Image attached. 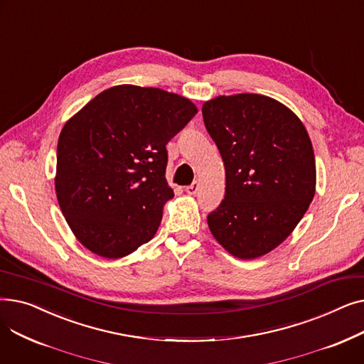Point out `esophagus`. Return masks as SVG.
I'll list each match as a JSON object with an SVG mask.
<instances>
[{
  "mask_svg": "<svg viewBox=\"0 0 364 364\" xmlns=\"http://www.w3.org/2000/svg\"><path fill=\"white\" fill-rule=\"evenodd\" d=\"M198 190H199V183H198V181H195L192 186H187V187H186V193L193 196V195H196V193H198Z\"/></svg>",
  "mask_w": 364,
  "mask_h": 364,
  "instance_id": "esophagus-1",
  "label": "esophagus"
}]
</instances>
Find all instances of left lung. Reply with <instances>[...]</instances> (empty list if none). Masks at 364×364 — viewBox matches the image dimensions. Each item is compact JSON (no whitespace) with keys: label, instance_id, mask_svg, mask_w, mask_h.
<instances>
[{"label":"left lung","instance_id":"obj_1","mask_svg":"<svg viewBox=\"0 0 364 364\" xmlns=\"http://www.w3.org/2000/svg\"><path fill=\"white\" fill-rule=\"evenodd\" d=\"M202 114L225 166V196L208 215L209 230L236 258L269 254L316 193L309 132L288 106L261 94L218 95L203 103Z\"/></svg>","mask_w":364,"mask_h":364}]
</instances>
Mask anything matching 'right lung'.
<instances>
[{
    "label": "right lung",
    "instance_id": "add662e5",
    "mask_svg": "<svg viewBox=\"0 0 364 364\" xmlns=\"http://www.w3.org/2000/svg\"><path fill=\"white\" fill-rule=\"evenodd\" d=\"M198 113L188 99L122 84L68 119L57 143L54 188L72 233L92 254L124 258L156 235L174 198L166 143Z\"/></svg>",
    "mask_w": 364,
    "mask_h": 364
}]
</instances>
